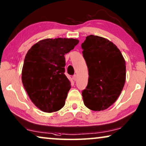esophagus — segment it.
<instances>
[{
  "instance_id": "1",
  "label": "esophagus",
  "mask_w": 146,
  "mask_h": 146,
  "mask_svg": "<svg viewBox=\"0 0 146 146\" xmlns=\"http://www.w3.org/2000/svg\"><path fill=\"white\" fill-rule=\"evenodd\" d=\"M73 80H74V81H76V80H77V76L76 75H73Z\"/></svg>"
}]
</instances>
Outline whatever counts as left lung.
Returning a JSON list of instances; mask_svg holds the SVG:
<instances>
[{
  "label": "left lung",
  "instance_id": "1",
  "mask_svg": "<svg viewBox=\"0 0 146 146\" xmlns=\"http://www.w3.org/2000/svg\"><path fill=\"white\" fill-rule=\"evenodd\" d=\"M89 71L88 84L82 92L85 106L103 111L117 100L125 82V59L115 44L93 35L81 44Z\"/></svg>",
  "mask_w": 146,
  "mask_h": 146
}]
</instances>
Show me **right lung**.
<instances>
[{
  "label": "right lung",
  "mask_w": 146,
  "mask_h": 146,
  "mask_svg": "<svg viewBox=\"0 0 146 146\" xmlns=\"http://www.w3.org/2000/svg\"><path fill=\"white\" fill-rule=\"evenodd\" d=\"M79 42L75 38H46L27 52L22 82L29 98L42 111H57L65 106L71 83L64 74V55Z\"/></svg>",
  "instance_id": "obj_1"
}]
</instances>
